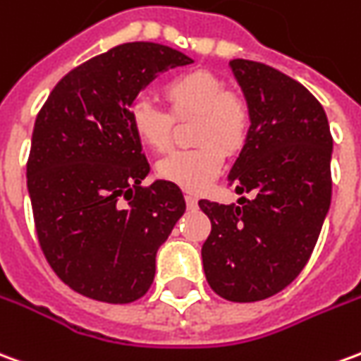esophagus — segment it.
<instances>
[{
  "label": "esophagus",
  "instance_id": "34e87169",
  "mask_svg": "<svg viewBox=\"0 0 361 361\" xmlns=\"http://www.w3.org/2000/svg\"><path fill=\"white\" fill-rule=\"evenodd\" d=\"M185 203L189 209H197V197H193V195H185Z\"/></svg>",
  "mask_w": 361,
  "mask_h": 361
}]
</instances>
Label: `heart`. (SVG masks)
<instances>
[{
    "mask_svg": "<svg viewBox=\"0 0 361 361\" xmlns=\"http://www.w3.org/2000/svg\"><path fill=\"white\" fill-rule=\"evenodd\" d=\"M164 95L170 103L176 119L197 115L193 140L197 148L181 150L164 158L156 172L164 181H170L183 191H205L224 166V152L240 150L248 127L250 113L240 95L226 92L224 82L207 70L188 72L164 85ZM154 103L140 97L130 105L128 119L137 138L156 152L172 146L173 119Z\"/></svg>",
    "mask_w": 361,
    "mask_h": 361,
    "instance_id": "1",
    "label": "heart"
}]
</instances>
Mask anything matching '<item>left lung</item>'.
I'll use <instances>...</instances> for the list:
<instances>
[{
    "instance_id": "left-lung-1",
    "label": "left lung",
    "mask_w": 361,
    "mask_h": 361,
    "mask_svg": "<svg viewBox=\"0 0 361 361\" xmlns=\"http://www.w3.org/2000/svg\"><path fill=\"white\" fill-rule=\"evenodd\" d=\"M231 70L250 128L228 183L254 197L199 201L211 219L201 256L216 295L254 303L286 289L311 258L332 197V137L322 105L293 78L242 58Z\"/></svg>"
}]
</instances>
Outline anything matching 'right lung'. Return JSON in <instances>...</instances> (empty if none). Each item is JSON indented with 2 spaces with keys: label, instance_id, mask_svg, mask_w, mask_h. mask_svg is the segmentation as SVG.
<instances>
[{
  "label": "right lung",
  "instance_id": "right-lung-1",
  "mask_svg": "<svg viewBox=\"0 0 361 361\" xmlns=\"http://www.w3.org/2000/svg\"><path fill=\"white\" fill-rule=\"evenodd\" d=\"M191 62L164 44L125 42L68 72L37 115L27 189L39 244L54 274L90 299H140L185 213L178 185H140L150 166L128 109L156 75Z\"/></svg>",
  "mask_w": 361,
  "mask_h": 361
}]
</instances>
